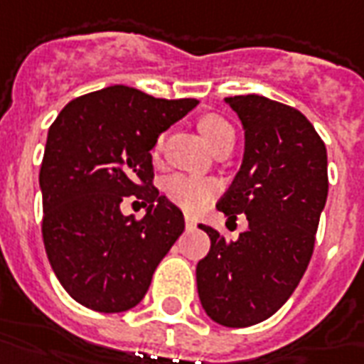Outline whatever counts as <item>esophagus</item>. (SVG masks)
I'll list each match as a JSON object with an SVG mask.
<instances>
[{
  "label": "esophagus",
  "mask_w": 364,
  "mask_h": 364,
  "mask_svg": "<svg viewBox=\"0 0 364 364\" xmlns=\"http://www.w3.org/2000/svg\"><path fill=\"white\" fill-rule=\"evenodd\" d=\"M185 225H187V228H195L196 225V222H195V218L193 216H189V214H185Z\"/></svg>",
  "instance_id": "obj_1"
}]
</instances>
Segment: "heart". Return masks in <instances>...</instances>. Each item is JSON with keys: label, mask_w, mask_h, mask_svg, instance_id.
I'll list each match as a JSON object with an SVG mask.
<instances>
[{"label": "heart", "mask_w": 364, "mask_h": 364, "mask_svg": "<svg viewBox=\"0 0 364 364\" xmlns=\"http://www.w3.org/2000/svg\"><path fill=\"white\" fill-rule=\"evenodd\" d=\"M204 141L214 150L218 144L225 141H235V133L228 121L220 115H206L198 123ZM164 146V136H160L154 144V154H158ZM214 193V183L203 177L193 175H173L166 181V195L171 203L179 204L185 210H198Z\"/></svg>", "instance_id": "heart-1"}]
</instances>
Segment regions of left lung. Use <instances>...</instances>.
Segmentation results:
<instances>
[{"label":"left lung","mask_w":364,"mask_h":364,"mask_svg":"<svg viewBox=\"0 0 364 364\" xmlns=\"http://www.w3.org/2000/svg\"><path fill=\"white\" fill-rule=\"evenodd\" d=\"M245 129V154L218 210L245 214L249 228L225 239L210 225L208 255L196 264L198 297L210 318L247 328L270 318L311 262L328 196V156L312 123L258 94L225 98Z\"/></svg>","instance_id":"1"}]
</instances>
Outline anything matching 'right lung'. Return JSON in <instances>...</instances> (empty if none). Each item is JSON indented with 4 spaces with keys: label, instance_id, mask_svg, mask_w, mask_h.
I'll return each mask as SVG.
<instances>
[{
    "label": "right lung",
    "instance_id": "add662e5",
    "mask_svg": "<svg viewBox=\"0 0 364 364\" xmlns=\"http://www.w3.org/2000/svg\"><path fill=\"white\" fill-rule=\"evenodd\" d=\"M196 104L107 86L71 100L48 131L40 168L46 255L59 284L86 309L139 305L185 230L181 210L152 185L150 150ZM125 196L149 204L144 218L120 214Z\"/></svg>",
    "mask_w": 364,
    "mask_h": 364
}]
</instances>
